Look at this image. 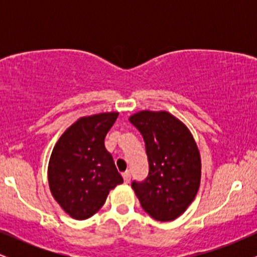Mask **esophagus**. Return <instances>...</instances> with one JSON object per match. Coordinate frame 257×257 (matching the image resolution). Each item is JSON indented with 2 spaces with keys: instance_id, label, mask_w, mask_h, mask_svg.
I'll list each match as a JSON object with an SVG mask.
<instances>
[{
  "instance_id": "1",
  "label": "esophagus",
  "mask_w": 257,
  "mask_h": 257,
  "mask_svg": "<svg viewBox=\"0 0 257 257\" xmlns=\"http://www.w3.org/2000/svg\"><path fill=\"white\" fill-rule=\"evenodd\" d=\"M123 180H124L125 184H129L131 182V179H132V173L131 172H125L123 173Z\"/></svg>"
}]
</instances>
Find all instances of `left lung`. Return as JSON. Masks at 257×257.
I'll list each match as a JSON object with an SVG mask.
<instances>
[{
  "label": "left lung",
  "instance_id": "1",
  "mask_svg": "<svg viewBox=\"0 0 257 257\" xmlns=\"http://www.w3.org/2000/svg\"><path fill=\"white\" fill-rule=\"evenodd\" d=\"M129 122L143 135L149 161V175L144 181H133V190L153 219H176L198 192L200 156L196 141L169 112L141 111Z\"/></svg>",
  "mask_w": 257,
  "mask_h": 257
}]
</instances>
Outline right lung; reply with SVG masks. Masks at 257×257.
Masks as SVG:
<instances>
[{
	"instance_id": "obj_1",
	"label": "right lung",
	"mask_w": 257,
	"mask_h": 257,
	"mask_svg": "<svg viewBox=\"0 0 257 257\" xmlns=\"http://www.w3.org/2000/svg\"><path fill=\"white\" fill-rule=\"evenodd\" d=\"M118 112L82 117L65 131L53 149L48 166L51 192L76 220H85L104 205L110 190L122 184L105 137Z\"/></svg>"
}]
</instances>
